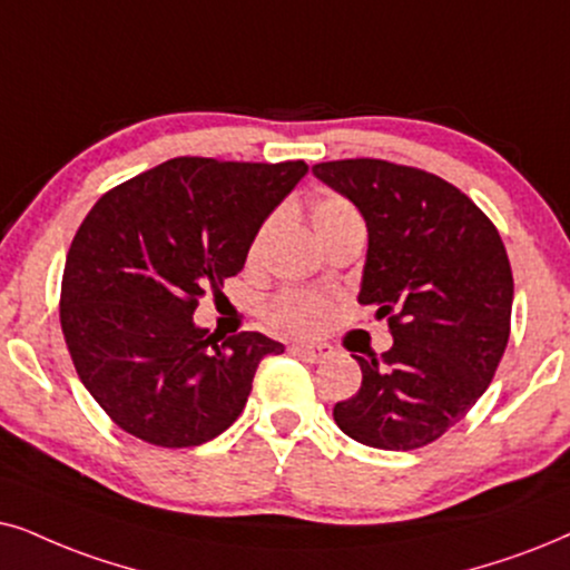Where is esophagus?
<instances>
[{"label":"esophagus","mask_w":570,"mask_h":570,"mask_svg":"<svg viewBox=\"0 0 570 570\" xmlns=\"http://www.w3.org/2000/svg\"><path fill=\"white\" fill-rule=\"evenodd\" d=\"M292 352L307 360V363H321L331 355V347H326V344H292Z\"/></svg>","instance_id":"1"}]
</instances>
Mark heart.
<instances>
[{
    "label": "heart",
    "mask_w": 570,
    "mask_h": 570,
    "mask_svg": "<svg viewBox=\"0 0 570 570\" xmlns=\"http://www.w3.org/2000/svg\"><path fill=\"white\" fill-rule=\"evenodd\" d=\"M309 218H313V226L318 236L323 239L328 232H334L336 226L347 223L352 218H357V210L350 205L347 199L336 197V194H326V197L313 202V210H309ZM265 228L257 236L255 249L261 247ZM271 326H276L284 334H294V336H309L318 334V331L326 326L328 318V302L321 297V294L313 292H284L278 294L276 299H271L268 309Z\"/></svg>",
    "instance_id": "1"
}]
</instances>
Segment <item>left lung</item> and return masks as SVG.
<instances>
[{"label": "left lung", "mask_w": 570, "mask_h": 570, "mask_svg": "<svg viewBox=\"0 0 570 570\" xmlns=\"http://www.w3.org/2000/svg\"><path fill=\"white\" fill-rule=\"evenodd\" d=\"M368 228L360 305L394 344L357 360L355 397L336 402L344 434L376 450H415L452 429L487 392L510 336L513 271L494 223L434 173L386 160L313 165Z\"/></svg>", "instance_id": "8db88e82"}]
</instances>
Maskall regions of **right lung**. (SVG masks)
<instances>
[{
	"instance_id": "1",
	"label": "right lung",
	"mask_w": 570,
	"mask_h": 570,
	"mask_svg": "<svg viewBox=\"0 0 570 570\" xmlns=\"http://www.w3.org/2000/svg\"><path fill=\"white\" fill-rule=\"evenodd\" d=\"M307 165L176 157L107 191L78 228L60 323L78 379L120 429L197 446L242 415L257 365L284 344L207 334L197 302L244 268L265 218Z\"/></svg>"
}]
</instances>
